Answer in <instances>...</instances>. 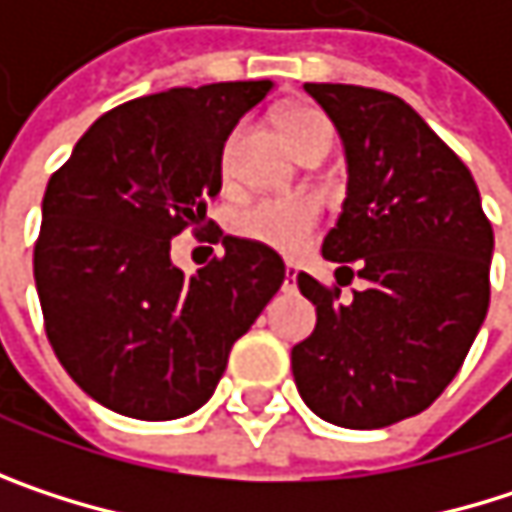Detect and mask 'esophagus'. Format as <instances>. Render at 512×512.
I'll return each instance as SVG.
<instances>
[{
    "label": "esophagus",
    "mask_w": 512,
    "mask_h": 512,
    "mask_svg": "<svg viewBox=\"0 0 512 512\" xmlns=\"http://www.w3.org/2000/svg\"><path fill=\"white\" fill-rule=\"evenodd\" d=\"M296 278H299V266L296 263H287L284 266V290H293L296 287Z\"/></svg>",
    "instance_id": "1"
}]
</instances>
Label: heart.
<instances>
[{
  "label": "heart",
  "mask_w": 512,
  "mask_h": 512,
  "mask_svg": "<svg viewBox=\"0 0 512 512\" xmlns=\"http://www.w3.org/2000/svg\"><path fill=\"white\" fill-rule=\"evenodd\" d=\"M278 127H281V133L293 151L311 139L332 142V124L317 109H290L278 118ZM234 142H237V133L228 139V145L222 151L225 162L234 151ZM314 219H317V210L305 198H263V201H255L237 213L234 228H237V234H243L255 243H263L269 249L293 252L305 243Z\"/></svg>",
  "instance_id": "obj_1"
}]
</instances>
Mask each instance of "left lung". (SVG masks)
Segmentation results:
<instances>
[{"mask_svg": "<svg viewBox=\"0 0 512 512\" xmlns=\"http://www.w3.org/2000/svg\"><path fill=\"white\" fill-rule=\"evenodd\" d=\"M335 124L347 198L323 257L364 278L350 302L299 272L317 305L293 347L305 406L347 430H379L424 412L457 376L489 308L492 225L460 156L400 97L305 82ZM350 281V279H348Z\"/></svg>", "mask_w": 512, "mask_h": 512, "instance_id": "left-lung-1", "label": "left lung"}]
</instances>
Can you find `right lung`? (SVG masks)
<instances>
[{
	"instance_id": "add662e5",
	"label": "right lung",
	"mask_w": 512,
	"mask_h": 512,
	"mask_svg": "<svg viewBox=\"0 0 512 512\" xmlns=\"http://www.w3.org/2000/svg\"><path fill=\"white\" fill-rule=\"evenodd\" d=\"M275 82H213L130 100L76 142L44 192L35 287L47 338L70 379L139 421L201 409L237 338L278 293L284 260L222 237L225 257L195 275L171 237L207 222L222 151Z\"/></svg>"
}]
</instances>
